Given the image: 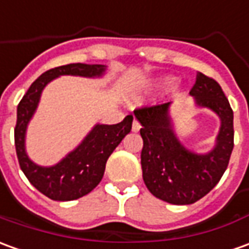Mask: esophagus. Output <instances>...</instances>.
<instances>
[{"mask_svg": "<svg viewBox=\"0 0 249 249\" xmlns=\"http://www.w3.org/2000/svg\"><path fill=\"white\" fill-rule=\"evenodd\" d=\"M140 123H139L138 120H133V123H132V131L133 132H139L140 131Z\"/></svg>", "mask_w": 249, "mask_h": 249, "instance_id": "obj_1", "label": "esophagus"}]
</instances>
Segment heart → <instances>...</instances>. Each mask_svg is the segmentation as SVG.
I'll return each mask as SVG.
<instances>
[{"label": "heart", "instance_id": "heart-1", "mask_svg": "<svg viewBox=\"0 0 249 249\" xmlns=\"http://www.w3.org/2000/svg\"><path fill=\"white\" fill-rule=\"evenodd\" d=\"M169 80H170V79H169V77H166V79H162V80L157 83V84H165V83H169Z\"/></svg>", "mask_w": 249, "mask_h": 249}]
</instances>
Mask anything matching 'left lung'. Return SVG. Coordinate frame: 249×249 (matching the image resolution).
Masks as SVG:
<instances>
[{
	"label": "left lung",
	"instance_id": "1",
	"mask_svg": "<svg viewBox=\"0 0 249 249\" xmlns=\"http://www.w3.org/2000/svg\"><path fill=\"white\" fill-rule=\"evenodd\" d=\"M189 94L197 107L214 111L221 120L215 144L209 153L188 150L174 133L172 102L136 109L143 139L142 170L148 191L170 204H192L207 195L225 173L233 150V110L214 79L196 73Z\"/></svg>",
	"mask_w": 249,
	"mask_h": 249
}]
</instances>
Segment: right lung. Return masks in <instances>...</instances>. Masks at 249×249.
Instances as JSON below:
<instances>
[{
	"label": "right lung",
	"instance_id": "1",
	"mask_svg": "<svg viewBox=\"0 0 249 249\" xmlns=\"http://www.w3.org/2000/svg\"><path fill=\"white\" fill-rule=\"evenodd\" d=\"M106 69V65L80 62L53 68L32 83L18 103V123L15 128V146L18 163L28 181L52 200H75L95 188L102 180L107 158L131 132L133 116H126L118 124H95L82 143L53 166H40L30 160L25 151L27 126L38 109L42 91L54 79L65 75L102 77Z\"/></svg>",
	"mask_w": 249,
	"mask_h": 249
}]
</instances>
